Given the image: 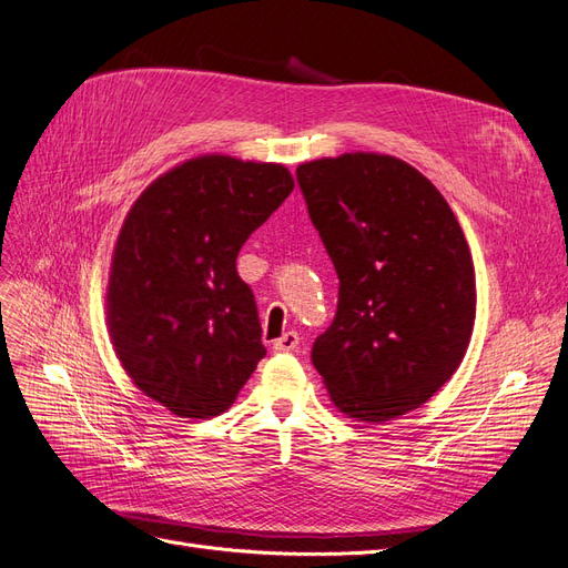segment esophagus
Listing matches in <instances>:
<instances>
[{
	"instance_id": "1",
	"label": "esophagus",
	"mask_w": 568,
	"mask_h": 568,
	"mask_svg": "<svg viewBox=\"0 0 568 568\" xmlns=\"http://www.w3.org/2000/svg\"><path fill=\"white\" fill-rule=\"evenodd\" d=\"M298 341H301L298 332H284L277 341H274V351H280V353L296 351L298 348Z\"/></svg>"
}]
</instances>
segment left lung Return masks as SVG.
<instances>
[{"mask_svg":"<svg viewBox=\"0 0 568 568\" xmlns=\"http://www.w3.org/2000/svg\"><path fill=\"white\" fill-rule=\"evenodd\" d=\"M296 180L338 274L336 315L313 343V365L348 417L395 419L432 398L467 353V239L438 189L393 156L343 153L298 165Z\"/></svg>","mask_w":568,"mask_h":568,"instance_id":"left-lung-1","label":"left lung"}]
</instances>
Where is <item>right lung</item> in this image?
I'll list each match as a JSON object with an SVG mask.
<instances>
[{"instance_id": "1", "label": "right lung", "mask_w": 568, "mask_h": 568, "mask_svg": "<svg viewBox=\"0 0 568 568\" xmlns=\"http://www.w3.org/2000/svg\"><path fill=\"white\" fill-rule=\"evenodd\" d=\"M291 192L284 165L203 156L132 205L113 253L109 326L130 379L178 417L225 412L265 357L236 255Z\"/></svg>"}]
</instances>
